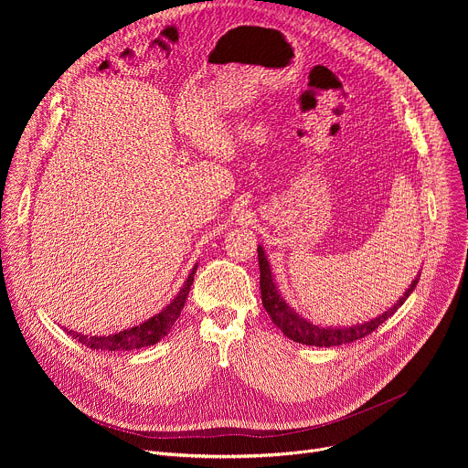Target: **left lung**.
Wrapping results in <instances>:
<instances>
[{
  "mask_svg": "<svg viewBox=\"0 0 468 468\" xmlns=\"http://www.w3.org/2000/svg\"><path fill=\"white\" fill-rule=\"evenodd\" d=\"M257 255H259V269H261V298H262V307L266 309V313L271 314L272 322L283 331V335L289 337L294 343H302L305 346H341L346 343H354L357 339L367 337L368 333H372L378 325H381L388 316H392L398 307H402L404 302L410 298V294L415 291L420 274L411 282L410 289L404 292V296L399 298L390 309H387L385 313H381L379 316L363 322V324H356V325H346V327H322L313 324L311 320L300 316L292 307H289V303L282 298V294L278 292V287L274 283L272 278V271L271 264L266 261L264 250L262 246L257 248Z\"/></svg>",
  "mask_w": 468,
  "mask_h": 468,
  "instance_id": "8db88e82",
  "label": "left lung"
}]
</instances>
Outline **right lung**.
Wrapping results in <instances>:
<instances>
[{"label":"right lung","mask_w":468,"mask_h":468,"mask_svg":"<svg viewBox=\"0 0 468 468\" xmlns=\"http://www.w3.org/2000/svg\"><path fill=\"white\" fill-rule=\"evenodd\" d=\"M197 264H194L192 272L188 274L185 285L181 287V291L177 292V296L155 316H152L150 320L133 325L129 329H123L120 333H114V335H105V337H89L83 335V333L78 331H69V335H72L78 343L85 345L90 350H105V352H129L135 348H144V346H152L157 345L163 337L168 335V331L172 329V325L176 324L177 316L181 314V309L185 305V300L188 296L190 285L194 282V274H196Z\"/></svg>","instance_id":"add662e5"}]
</instances>
